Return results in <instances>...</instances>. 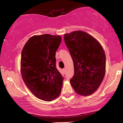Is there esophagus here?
<instances>
[{"mask_svg": "<svg viewBox=\"0 0 123 123\" xmlns=\"http://www.w3.org/2000/svg\"><path fill=\"white\" fill-rule=\"evenodd\" d=\"M62 71H63V72H65V71H66V68H63V69H62Z\"/></svg>", "mask_w": 123, "mask_h": 123, "instance_id": "esophagus-1", "label": "esophagus"}]
</instances>
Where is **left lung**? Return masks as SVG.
<instances>
[{
  "label": "left lung",
  "instance_id": "left-lung-1",
  "mask_svg": "<svg viewBox=\"0 0 123 123\" xmlns=\"http://www.w3.org/2000/svg\"><path fill=\"white\" fill-rule=\"evenodd\" d=\"M74 65L71 86L77 94L87 96L96 91L103 80L106 58L100 43L83 31H75L64 35Z\"/></svg>",
  "mask_w": 123,
  "mask_h": 123
}]
</instances>
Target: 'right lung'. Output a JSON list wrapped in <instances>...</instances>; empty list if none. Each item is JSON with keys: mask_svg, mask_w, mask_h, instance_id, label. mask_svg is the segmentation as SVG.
I'll return each instance as SVG.
<instances>
[{"mask_svg": "<svg viewBox=\"0 0 123 123\" xmlns=\"http://www.w3.org/2000/svg\"><path fill=\"white\" fill-rule=\"evenodd\" d=\"M61 39L60 35H35L22 50L24 82L33 94L45 101L55 99L61 93L63 77L56 67L55 56Z\"/></svg>", "mask_w": 123, "mask_h": 123, "instance_id": "add662e5", "label": "right lung"}]
</instances>
